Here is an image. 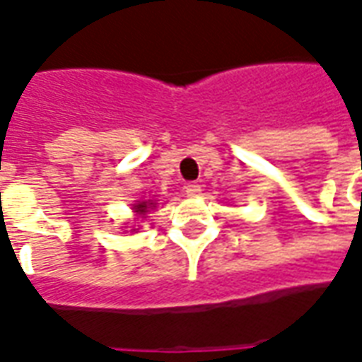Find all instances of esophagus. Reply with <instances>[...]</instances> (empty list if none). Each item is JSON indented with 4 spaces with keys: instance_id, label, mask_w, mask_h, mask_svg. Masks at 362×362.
<instances>
[{
    "instance_id": "34e87169",
    "label": "esophagus",
    "mask_w": 362,
    "mask_h": 362,
    "mask_svg": "<svg viewBox=\"0 0 362 362\" xmlns=\"http://www.w3.org/2000/svg\"><path fill=\"white\" fill-rule=\"evenodd\" d=\"M184 192H186L188 196H197V194L202 192V184H197V182H188V184L184 186Z\"/></svg>"
}]
</instances>
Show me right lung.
<instances>
[{"mask_svg":"<svg viewBox=\"0 0 362 362\" xmlns=\"http://www.w3.org/2000/svg\"><path fill=\"white\" fill-rule=\"evenodd\" d=\"M147 202H141V204H137L135 205V211L139 213V215H145V213H147Z\"/></svg>","mask_w":362,"mask_h":362,"instance_id":"right-lung-1","label":"right lung"}]
</instances>
